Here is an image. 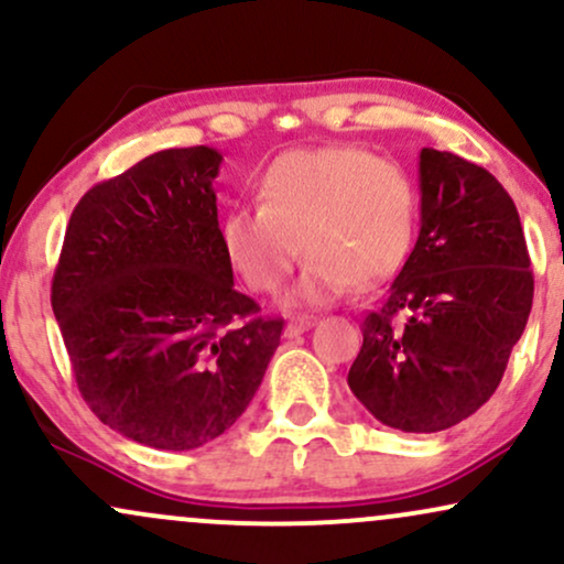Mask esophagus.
Listing matches in <instances>:
<instances>
[{
	"label": "esophagus",
	"mask_w": 564,
	"mask_h": 564,
	"mask_svg": "<svg viewBox=\"0 0 564 564\" xmlns=\"http://www.w3.org/2000/svg\"><path fill=\"white\" fill-rule=\"evenodd\" d=\"M307 328H313V318H296V321H289L286 328H283V334L289 336V339H294V336H300L307 332Z\"/></svg>",
	"instance_id": "1"
}]
</instances>
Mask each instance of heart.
Returning <instances> with one entry per match:
<instances>
[{"label":"heart","instance_id":"obj_1","mask_svg":"<svg viewBox=\"0 0 564 564\" xmlns=\"http://www.w3.org/2000/svg\"><path fill=\"white\" fill-rule=\"evenodd\" d=\"M416 228L419 191L403 166L358 145H323L281 153L260 180V206L230 209L219 238L254 291H275L304 251L286 304L310 307L390 281Z\"/></svg>","mask_w":564,"mask_h":564}]
</instances>
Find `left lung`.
<instances>
[{"instance_id":"obj_1","label":"left lung","mask_w":564,"mask_h":564,"mask_svg":"<svg viewBox=\"0 0 564 564\" xmlns=\"http://www.w3.org/2000/svg\"><path fill=\"white\" fill-rule=\"evenodd\" d=\"M422 228L379 310L366 315L349 390L400 432L464 422L496 392L533 307L514 200L482 166L419 153Z\"/></svg>"}]
</instances>
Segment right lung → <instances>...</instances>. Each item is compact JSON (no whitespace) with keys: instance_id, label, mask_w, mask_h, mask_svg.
<instances>
[{"instance_id":"right-lung-1","label":"right lung","mask_w":564,"mask_h":564,"mask_svg":"<svg viewBox=\"0 0 564 564\" xmlns=\"http://www.w3.org/2000/svg\"><path fill=\"white\" fill-rule=\"evenodd\" d=\"M215 148H170L87 191L68 219L53 313L76 387L113 432L159 451L223 435L260 390L283 321L232 286Z\"/></svg>"}]
</instances>
